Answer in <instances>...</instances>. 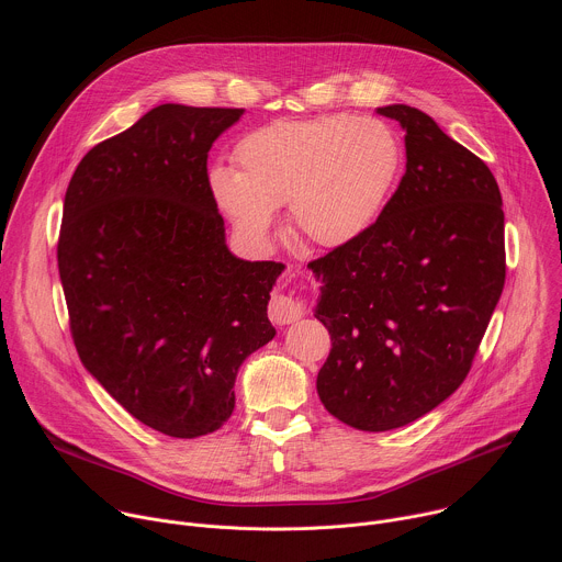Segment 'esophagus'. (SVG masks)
Returning a JSON list of instances; mask_svg holds the SVG:
<instances>
[{"instance_id": "34e87169", "label": "esophagus", "mask_w": 562, "mask_h": 562, "mask_svg": "<svg viewBox=\"0 0 562 562\" xmlns=\"http://www.w3.org/2000/svg\"><path fill=\"white\" fill-rule=\"evenodd\" d=\"M304 315V304L291 295H276L269 304V317L276 325H291Z\"/></svg>"}]
</instances>
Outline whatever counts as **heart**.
<instances>
[{
  "label": "heart",
  "mask_w": 562,
  "mask_h": 562,
  "mask_svg": "<svg viewBox=\"0 0 562 562\" xmlns=\"http://www.w3.org/2000/svg\"><path fill=\"white\" fill-rule=\"evenodd\" d=\"M239 171L215 167V204L251 243H265L276 209L289 204L293 231L317 247H345L384 211L403 171V146L380 120L329 115L276 122L235 146Z\"/></svg>",
  "instance_id": "b5f03b06"
}]
</instances>
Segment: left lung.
I'll use <instances>...</instances> for the list:
<instances>
[{
    "instance_id": "obj_1",
    "label": "left lung",
    "mask_w": 562,
    "mask_h": 562,
    "mask_svg": "<svg viewBox=\"0 0 562 562\" xmlns=\"http://www.w3.org/2000/svg\"><path fill=\"white\" fill-rule=\"evenodd\" d=\"M407 171L375 224L308 262L331 351L317 395L360 431L405 427L467 378L505 286V213L490 167L427 113L391 104Z\"/></svg>"
}]
</instances>
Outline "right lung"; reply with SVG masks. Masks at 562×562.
<instances>
[{"instance_id":"add662e5","label":"right lung","mask_w":562,"mask_h":562,"mask_svg":"<svg viewBox=\"0 0 562 562\" xmlns=\"http://www.w3.org/2000/svg\"><path fill=\"white\" fill-rule=\"evenodd\" d=\"M243 109L162 104L93 146L64 198L57 265L79 360L146 427L220 429L235 375L273 340L280 262L224 243L206 157Z\"/></svg>"}]
</instances>
